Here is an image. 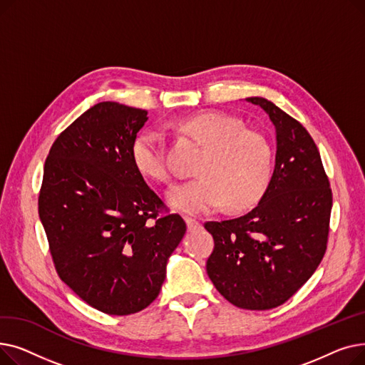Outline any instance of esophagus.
<instances>
[{
  "mask_svg": "<svg viewBox=\"0 0 365 365\" xmlns=\"http://www.w3.org/2000/svg\"><path fill=\"white\" fill-rule=\"evenodd\" d=\"M185 222H186L189 232H195V231H198V229H201V223L192 217H185Z\"/></svg>",
  "mask_w": 365,
  "mask_h": 365,
  "instance_id": "obj_1",
  "label": "esophagus"
}]
</instances>
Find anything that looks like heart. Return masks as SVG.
Wrapping results in <instances>:
<instances>
[{"label":"heart","instance_id":"obj_1","mask_svg":"<svg viewBox=\"0 0 365 365\" xmlns=\"http://www.w3.org/2000/svg\"><path fill=\"white\" fill-rule=\"evenodd\" d=\"M180 127L195 136L207 150L197 167L200 178L173 186L167 202L187 215L216 212L225 207L244 210L257 204L272 180V146L257 130L217 110H205L185 118ZM131 160L142 176L168 182V163L163 134L142 130L131 143Z\"/></svg>","mask_w":365,"mask_h":365}]
</instances>
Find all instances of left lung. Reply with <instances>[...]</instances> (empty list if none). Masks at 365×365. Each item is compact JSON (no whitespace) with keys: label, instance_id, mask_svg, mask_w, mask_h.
<instances>
[{"label":"left lung","instance_id":"1","mask_svg":"<svg viewBox=\"0 0 365 365\" xmlns=\"http://www.w3.org/2000/svg\"><path fill=\"white\" fill-rule=\"evenodd\" d=\"M272 121L277 138L272 180L241 217L207 222L215 250L207 274L241 309H272L308 281L327 248L331 189L306 128L264 98H247Z\"/></svg>","mask_w":365,"mask_h":365}]
</instances>
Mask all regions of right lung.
Returning a JSON list of instances; mask_svg holds the SVG:
<instances>
[{
	"label": "right lung",
	"mask_w": 365,
	"mask_h": 365,
	"mask_svg": "<svg viewBox=\"0 0 365 365\" xmlns=\"http://www.w3.org/2000/svg\"><path fill=\"white\" fill-rule=\"evenodd\" d=\"M148 112L117 102L87 109L53 143L38 213L61 279L94 309L136 314L160 294L186 232L131 160Z\"/></svg>",
	"instance_id": "add662e5"
}]
</instances>
